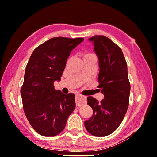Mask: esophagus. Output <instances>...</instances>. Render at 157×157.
Masks as SVG:
<instances>
[{
  "instance_id": "34e87169",
  "label": "esophagus",
  "mask_w": 157,
  "mask_h": 157,
  "mask_svg": "<svg viewBox=\"0 0 157 157\" xmlns=\"http://www.w3.org/2000/svg\"><path fill=\"white\" fill-rule=\"evenodd\" d=\"M75 102H76V106H83L84 104H85L86 103V97L77 94L75 96Z\"/></svg>"
}]
</instances>
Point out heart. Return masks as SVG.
I'll use <instances>...</instances> for the list:
<instances>
[{"mask_svg": "<svg viewBox=\"0 0 157 157\" xmlns=\"http://www.w3.org/2000/svg\"><path fill=\"white\" fill-rule=\"evenodd\" d=\"M85 56H93V54H92V53H86V54L85 55Z\"/></svg>", "mask_w": 157, "mask_h": 157, "instance_id": "b5f03b06", "label": "heart"}]
</instances>
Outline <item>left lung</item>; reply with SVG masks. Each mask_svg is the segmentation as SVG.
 Masks as SVG:
<instances>
[{"instance_id":"left-lung-1","label":"left lung","mask_w":157,"mask_h":157,"mask_svg":"<svg viewBox=\"0 0 157 157\" xmlns=\"http://www.w3.org/2000/svg\"><path fill=\"white\" fill-rule=\"evenodd\" d=\"M89 40L99 58L98 87L101 89L104 99L99 102L92 97H87L93 114L85 121V126L94 136L104 137L118 128L128 108L130 85L127 63L121 48L110 39L96 35Z\"/></svg>"}]
</instances>
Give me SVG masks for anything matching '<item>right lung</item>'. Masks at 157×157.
<instances>
[{
	"label": "right lung",
	"mask_w": 157,
	"mask_h": 157,
	"mask_svg": "<svg viewBox=\"0 0 157 157\" xmlns=\"http://www.w3.org/2000/svg\"><path fill=\"white\" fill-rule=\"evenodd\" d=\"M83 40L51 38L30 56L20 93L28 121L43 136L53 137L61 132L75 108L74 94L56 91L53 83L60 80L70 53Z\"/></svg>",
	"instance_id": "right-lung-1"
}]
</instances>
